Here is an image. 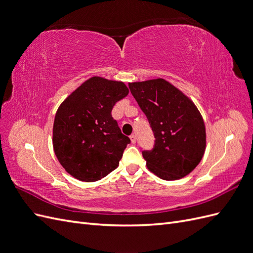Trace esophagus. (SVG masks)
<instances>
[{"mask_svg":"<svg viewBox=\"0 0 253 253\" xmlns=\"http://www.w3.org/2000/svg\"><path fill=\"white\" fill-rule=\"evenodd\" d=\"M129 138H131V141H132V143H135L136 142V136L133 134V135H131V136H129Z\"/></svg>","mask_w":253,"mask_h":253,"instance_id":"34e87169","label":"esophagus"}]
</instances>
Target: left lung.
Returning a JSON list of instances; mask_svg holds the SVG:
<instances>
[{
  "label": "left lung",
  "mask_w": 253,
  "mask_h": 253,
  "mask_svg": "<svg viewBox=\"0 0 253 253\" xmlns=\"http://www.w3.org/2000/svg\"><path fill=\"white\" fill-rule=\"evenodd\" d=\"M154 133L152 150L142 151L148 169L165 180L192 172L206 149V127L195 104L164 79L128 83Z\"/></svg>",
  "instance_id": "obj_1"
}]
</instances>
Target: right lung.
Here are the masks:
<instances>
[{"label": "right lung", "instance_id": "right-lung-1", "mask_svg": "<svg viewBox=\"0 0 253 253\" xmlns=\"http://www.w3.org/2000/svg\"><path fill=\"white\" fill-rule=\"evenodd\" d=\"M127 94L124 82L93 77L59 106L52 128L53 151L75 178L97 181L118 167L131 140L121 133L112 110Z\"/></svg>", "mask_w": 253, "mask_h": 253}]
</instances>
